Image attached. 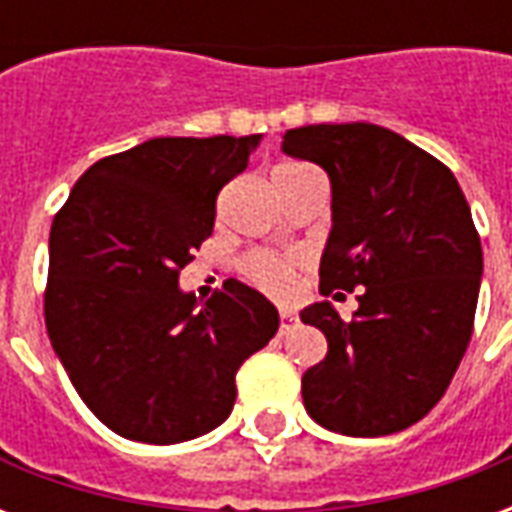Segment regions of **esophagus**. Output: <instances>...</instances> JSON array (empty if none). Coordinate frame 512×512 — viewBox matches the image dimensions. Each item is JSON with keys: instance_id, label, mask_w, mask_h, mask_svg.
<instances>
[{"instance_id": "obj_1", "label": "esophagus", "mask_w": 512, "mask_h": 512, "mask_svg": "<svg viewBox=\"0 0 512 512\" xmlns=\"http://www.w3.org/2000/svg\"><path fill=\"white\" fill-rule=\"evenodd\" d=\"M296 323H299V315H296V312L288 310V307L279 310V329H282V332H290Z\"/></svg>"}]
</instances>
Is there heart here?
I'll use <instances>...</instances> for the list:
<instances>
[{"label": "heart", "instance_id": "heart-1", "mask_svg": "<svg viewBox=\"0 0 512 512\" xmlns=\"http://www.w3.org/2000/svg\"><path fill=\"white\" fill-rule=\"evenodd\" d=\"M285 167H293V164H285ZM244 271L246 277L263 290H268V293H285L290 285V274H293V263L285 260V257L255 252V255H249L244 260Z\"/></svg>", "mask_w": 512, "mask_h": 512}]
</instances>
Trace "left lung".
Segmentation results:
<instances>
[{
  "label": "left lung",
  "instance_id": "left-lung-1",
  "mask_svg": "<svg viewBox=\"0 0 512 512\" xmlns=\"http://www.w3.org/2000/svg\"><path fill=\"white\" fill-rule=\"evenodd\" d=\"M282 150L332 183L321 293L359 290L351 321L332 301L301 310L329 343L301 378L304 408L343 436L406 430L439 403L472 340L483 246L469 202L441 161L373 123L290 128Z\"/></svg>",
  "mask_w": 512,
  "mask_h": 512
}]
</instances>
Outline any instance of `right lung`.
I'll return each mask as SVG.
<instances>
[{"label":"right lung","instance_id":"add662e5","mask_svg":"<svg viewBox=\"0 0 512 512\" xmlns=\"http://www.w3.org/2000/svg\"><path fill=\"white\" fill-rule=\"evenodd\" d=\"M252 136H158L76 180L49 235L46 329L87 408L117 436L178 444L219 428L235 373L277 334L279 312L238 279L208 301L180 268L213 233L216 194Z\"/></svg>","mask_w":512,"mask_h":512}]
</instances>
